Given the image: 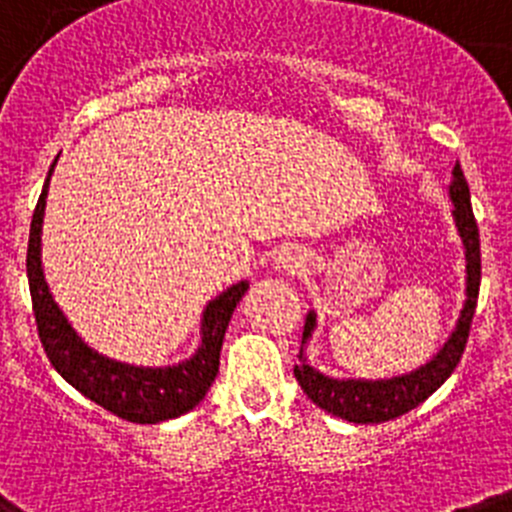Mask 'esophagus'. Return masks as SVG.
<instances>
[{
	"mask_svg": "<svg viewBox=\"0 0 512 512\" xmlns=\"http://www.w3.org/2000/svg\"><path fill=\"white\" fill-rule=\"evenodd\" d=\"M306 267V255L298 247H283L275 257V270L283 275H298Z\"/></svg>",
	"mask_w": 512,
	"mask_h": 512,
	"instance_id": "34e87169",
	"label": "esophagus"
}]
</instances>
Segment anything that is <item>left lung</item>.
Instances as JSON below:
<instances>
[{
    "mask_svg": "<svg viewBox=\"0 0 512 512\" xmlns=\"http://www.w3.org/2000/svg\"><path fill=\"white\" fill-rule=\"evenodd\" d=\"M451 176H454L449 186V199L454 204L451 216H454L457 232L462 237L464 260H467V301H464L462 313H459L457 326H454L444 347L436 352V357L418 367V370L408 372V375L388 377V380H339V377H329L308 365L306 354H303V347L313 336V331H316V313L308 311L306 326H303L301 354H298V365L293 367V375H296L303 393L319 405L321 411L352 423L393 421V418L403 416V413L413 411L416 405H421L428 395L436 393L449 380L451 372L457 370L464 347H467L469 326H472L474 308H477V296H480L482 262L480 229H477V222H474L469 186L459 160L454 170H451Z\"/></svg>",
    "mask_w": 512,
    "mask_h": 512,
    "instance_id": "1",
    "label": "left lung"
}]
</instances>
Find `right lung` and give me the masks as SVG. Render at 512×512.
I'll use <instances>...</instances> for the list:
<instances>
[{"instance_id": "right-lung-1", "label": "right lung", "mask_w": 512, "mask_h": 512, "mask_svg": "<svg viewBox=\"0 0 512 512\" xmlns=\"http://www.w3.org/2000/svg\"><path fill=\"white\" fill-rule=\"evenodd\" d=\"M53 168L55 163L50 165L43 193H40L35 214H32L30 242H27V280H30L32 311H35V324H38L40 342H43L50 365L78 393L124 421L160 423L193 411L209 393L211 382L219 372V354H222L229 319L250 283L242 280L224 290L222 296L209 301L204 319H201V344L186 362L170 367H137L104 357L91 349L68 324L45 283L43 260H40V234H43L45 199H48Z\"/></svg>"}]
</instances>
